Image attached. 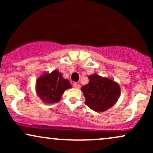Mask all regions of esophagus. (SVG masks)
<instances>
[{
    "label": "esophagus",
    "instance_id": "esophagus-1",
    "mask_svg": "<svg viewBox=\"0 0 153 153\" xmlns=\"http://www.w3.org/2000/svg\"><path fill=\"white\" fill-rule=\"evenodd\" d=\"M73 87L74 88H78V89H79L80 88V85H79L78 83H76V82H74V83H73Z\"/></svg>",
    "mask_w": 153,
    "mask_h": 153
}]
</instances>
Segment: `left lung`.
<instances>
[{
  "instance_id": "obj_1",
  "label": "left lung",
  "mask_w": 153,
  "mask_h": 153,
  "mask_svg": "<svg viewBox=\"0 0 153 153\" xmlns=\"http://www.w3.org/2000/svg\"><path fill=\"white\" fill-rule=\"evenodd\" d=\"M89 82L81 88L85 103L96 112L108 110L115 104L120 96V87L114 80L96 73L88 76Z\"/></svg>"
}]
</instances>
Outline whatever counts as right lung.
<instances>
[{"label":"right lung","instance_id":"right-lung-1","mask_svg":"<svg viewBox=\"0 0 153 153\" xmlns=\"http://www.w3.org/2000/svg\"><path fill=\"white\" fill-rule=\"evenodd\" d=\"M72 88L68 79L63 78L62 74L54 70L52 73H45L36 82V92L45 103H54L60 101L67 89Z\"/></svg>","mask_w":153,"mask_h":153}]
</instances>
